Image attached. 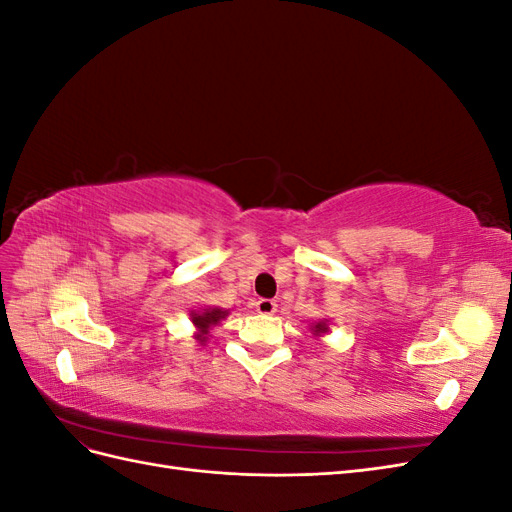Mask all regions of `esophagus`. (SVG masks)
<instances>
[{
	"label": "esophagus",
	"mask_w": 512,
	"mask_h": 512,
	"mask_svg": "<svg viewBox=\"0 0 512 512\" xmlns=\"http://www.w3.org/2000/svg\"><path fill=\"white\" fill-rule=\"evenodd\" d=\"M277 303L273 299H258L256 301V312L258 314H275Z\"/></svg>",
	"instance_id": "1"
}]
</instances>
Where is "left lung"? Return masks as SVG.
<instances>
[{"mask_svg": "<svg viewBox=\"0 0 512 512\" xmlns=\"http://www.w3.org/2000/svg\"><path fill=\"white\" fill-rule=\"evenodd\" d=\"M322 331H327V327H324V324L320 322V324H316V333H322Z\"/></svg>", "mask_w": 512, "mask_h": 512, "instance_id": "8db88e82", "label": "left lung"}]
</instances>
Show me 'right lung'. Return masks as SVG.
<instances>
[{"instance_id":"right-lung-1","label":"right lung","mask_w":512,"mask_h":512,"mask_svg":"<svg viewBox=\"0 0 512 512\" xmlns=\"http://www.w3.org/2000/svg\"><path fill=\"white\" fill-rule=\"evenodd\" d=\"M224 316H226V312H222V309H207V312H203V314H192V322L200 329V335H198L200 342H205V335H207V329L211 327V324H215Z\"/></svg>"}]
</instances>
